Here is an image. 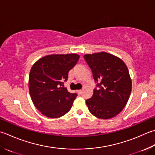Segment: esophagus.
<instances>
[{
	"label": "esophagus",
	"mask_w": 155,
	"mask_h": 155,
	"mask_svg": "<svg viewBox=\"0 0 155 155\" xmlns=\"http://www.w3.org/2000/svg\"><path fill=\"white\" fill-rule=\"evenodd\" d=\"M77 92L78 95H81V94L82 93V90H77Z\"/></svg>",
	"instance_id": "34e87169"
}]
</instances>
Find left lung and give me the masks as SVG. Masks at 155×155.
Returning <instances> with one entry per match:
<instances>
[{
  "label": "left lung",
  "instance_id": "8db88e82",
  "mask_svg": "<svg viewBox=\"0 0 155 155\" xmlns=\"http://www.w3.org/2000/svg\"><path fill=\"white\" fill-rule=\"evenodd\" d=\"M84 58L93 72L97 87L86 104L89 111L100 119H110L122 111L132 91V80L126 64L107 52L85 54Z\"/></svg>",
  "mask_w": 155,
  "mask_h": 155
}]
</instances>
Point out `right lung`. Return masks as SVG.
<instances>
[{
	"label": "right lung",
	"instance_id": "obj_1",
	"mask_svg": "<svg viewBox=\"0 0 155 155\" xmlns=\"http://www.w3.org/2000/svg\"><path fill=\"white\" fill-rule=\"evenodd\" d=\"M79 57L77 54H51L33 65L29 77V93L33 104L44 116L60 117L71 110L77 95L62 86Z\"/></svg>",
	"mask_w": 155,
	"mask_h": 155
}]
</instances>
